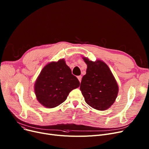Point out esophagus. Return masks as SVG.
Returning a JSON list of instances; mask_svg holds the SVG:
<instances>
[{"mask_svg": "<svg viewBox=\"0 0 149 149\" xmlns=\"http://www.w3.org/2000/svg\"><path fill=\"white\" fill-rule=\"evenodd\" d=\"M77 79H79V81H80V82H81V79H82V77H81V75L78 76V77H77Z\"/></svg>", "mask_w": 149, "mask_h": 149, "instance_id": "1", "label": "esophagus"}]
</instances>
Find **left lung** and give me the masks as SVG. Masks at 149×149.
<instances>
[{
	"mask_svg": "<svg viewBox=\"0 0 149 149\" xmlns=\"http://www.w3.org/2000/svg\"><path fill=\"white\" fill-rule=\"evenodd\" d=\"M83 60L88 66L80 84L84 100L92 108L105 111L115 102L118 93V84L104 61H92L85 57Z\"/></svg>",
	"mask_w": 149,
	"mask_h": 149,
	"instance_id": "left-lung-1",
	"label": "left lung"
}]
</instances>
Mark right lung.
Here are the masks:
<instances>
[{
	"label": "right lung",
	"mask_w": 149,
	"mask_h": 149,
	"mask_svg": "<svg viewBox=\"0 0 149 149\" xmlns=\"http://www.w3.org/2000/svg\"><path fill=\"white\" fill-rule=\"evenodd\" d=\"M80 82L72 74L64 59L52 61L42 70L34 91L38 102L48 108L57 107L66 100L69 92L79 88Z\"/></svg>",
	"instance_id": "add662e5"
}]
</instances>
